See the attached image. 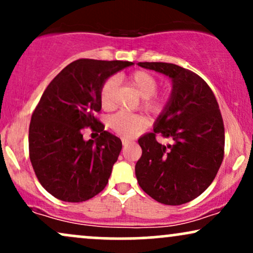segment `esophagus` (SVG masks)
<instances>
[{"mask_svg":"<svg viewBox=\"0 0 253 253\" xmlns=\"http://www.w3.org/2000/svg\"><path fill=\"white\" fill-rule=\"evenodd\" d=\"M129 144H132V141L128 140V139H123V145H124V146H128Z\"/></svg>","mask_w":253,"mask_h":253,"instance_id":"1","label":"esophagus"}]
</instances>
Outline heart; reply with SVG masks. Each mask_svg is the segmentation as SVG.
<instances>
[{"label":"heart","instance_id":"obj_1","mask_svg":"<svg viewBox=\"0 0 253 253\" xmlns=\"http://www.w3.org/2000/svg\"><path fill=\"white\" fill-rule=\"evenodd\" d=\"M126 81L143 96V107L152 114H161L168 104V95L157 92L159 82L155 75L145 70H135ZM118 78L109 77L100 89V101L103 108L112 109L117 106ZM109 125L119 135L132 138L147 125V119L141 114L119 112L109 118Z\"/></svg>","mask_w":253,"mask_h":253}]
</instances>
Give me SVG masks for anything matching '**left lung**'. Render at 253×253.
Wrapping results in <instances>:
<instances>
[{
    "instance_id": "obj_1",
    "label": "left lung",
    "mask_w": 253,
    "mask_h": 253,
    "mask_svg": "<svg viewBox=\"0 0 253 253\" xmlns=\"http://www.w3.org/2000/svg\"><path fill=\"white\" fill-rule=\"evenodd\" d=\"M139 66L167 75L172 94L152 133L138 140L141 157L135 164L139 185L156 201L169 206L190 202L215 178L225 153V127L214 92L195 72L171 63L145 62ZM171 137L172 145L155 136Z\"/></svg>"
}]
</instances>
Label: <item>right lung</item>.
Listing matches in <instances>:
<instances>
[{
  "label": "right lung",
  "instance_id": "obj_1",
  "mask_svg": "<svg viewBox=\"0 0 253 253\" xmlns=\"http://www.w3.org/2000/svg\"><path fill=\"white\" fill-rule=\"evenodd\" d=\"M133 65L123 60L77 59L57 75L43 91L30 124V159L38 181L65 202H83L104 189L120 155V138L104 130L96 118L100 89L115 72ZM90 126L100 132L84 142Z\"/></svg>",
  "mask_w": 253,
  "mask_h": 253
}]
</instances>
